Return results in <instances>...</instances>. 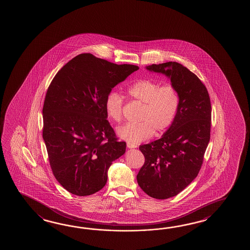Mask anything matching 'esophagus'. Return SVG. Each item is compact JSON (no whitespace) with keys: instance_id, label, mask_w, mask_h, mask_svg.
I'll use <instances>...</instances> for the list:
<instances>
[{"instance_id":"obj_1","label":"esophagus","mask_w":250,"mask_h":250,"mask_svg":"<svg viewBox=\"0 0 250 250\" xmlns=\"http://www.w3.org/2000/svg\"><path fill=\"white\" fill-rule=\"evenodd\" d=\"M127 147L130 148V149H132V148L137 147V146L134 145V144L129 143V142H127Z\"/></svg>"}]
</instances>
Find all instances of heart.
<instances>
[{"instance_id": "heart-1", "label": "heart", "mask_w": 250, "mask_h": 250, "mask_svg": "<svg viewBox=\"0 0 250 250\" xmlns=\"http://www.w3.org/2000/svg\"><path fill=\"white\" fill-rule=\"evenodd\" d=\"M132 100L145 104L139 116V123H127L119 127L120 139L129 143L138 144L155 136L163 134L176 118L180 96L174 86H161L151 80H139L127 88ZM124 99L120 93L111 91L104 100V109L110 119L119 123L123 119Z\"/></svg>"}]
</instances>
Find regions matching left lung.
<instances>
[{"label": "left lung", "mask_w": 250, "mask_h": 250, "mask_svg": "<svg viewBox=\"0 0 250 250\" xmlns=\"http://www.w3.org/2000/svg\"><path fill=\"white\" fill-rule=\"evenodd\" d=\"M170 78L180 96L176 118L160 139L139 146L145 163L138 184L149 196H175L196 178L210 139L211 103L195 74L176 62L146 66Z\"/></svg>", "instance_id": "left-lung-1"}]
</instances>
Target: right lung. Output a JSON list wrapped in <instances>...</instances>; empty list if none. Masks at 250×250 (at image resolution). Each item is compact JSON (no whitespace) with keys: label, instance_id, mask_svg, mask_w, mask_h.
<instances>
[{"label":"right lung","instance_id":"obj_1","mask_svg":"<svg viewBox=\"0 0 250 250\" xmlns=\"http://www.w3.org/2000/svg\"><path fill=\"white\" fill-rule=\"evenodd\" d=\"M138 70L80 54L50 83L42 108V138L54 176L72 194L99 192L112 161L125 152L126 143L118 140L107 120L104 100Z\"/></svg>","mask_w":250,"mask_h":250}]
</instances>
